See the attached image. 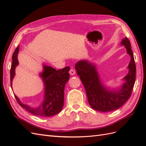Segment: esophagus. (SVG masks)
<instances>
[{
    "instance_id": "34e87169",
    "label": "esophagus",
    "mask_w": 146,
    "mask_h": 146,
    "mask_svg": "<svg viewBox=\"0 0 146 146\" xmlns=\"http://www.w3.org/2000/svg\"><path fill=\"white\" fill-rule=\"evenodd\" d=\"M69 74L70 75H72V76H73V75H74L75 74H76V70H75V69H74L73 68L70 69V70H69Z\"/></svg>"
}]
</instances>
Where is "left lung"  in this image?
I'll return each mask as SVG.
<instances>
[{
    "label": "left lung",
    "instance_id": "8db88e82",
    "mask_svg": "<svg viewBox=\"0 0 146 146\" xmlns=\"http://www.w3.org/2000/svg\"><path fill=\"white\" fill-rule=\"evenodd\" d=\"M121 44L125 46L131 60L128 66L129 73L123 78L125 82L118 91H109L103 85L94 64L87 60L79 61L76 64L77 73L85 88L88 102L91 108L97 111L107 112L115 110L131 96L135 82L136 65L129 39L123 38Z\"/></svg>",
    "mask_w": 146,
    "mask_h": 146
}]
</instances>
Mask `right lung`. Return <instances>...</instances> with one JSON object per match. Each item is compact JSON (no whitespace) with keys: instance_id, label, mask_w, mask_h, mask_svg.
<instances>
[{"instance_id":"right-lung-1","label":"right lung","mask_w":146,"mask_h":146,"mask_svg":"<svg viewBox=\"0 0 146 146\" xmlns=\"http://www.w3.org/2000/svg\"><path fill=\"white\" fill-rule=\"evenodd\" d=\"M19 46L17 47L12 55V64L10 69V82L12 87V80L15 75V68L18 65L17 54ZM70 68L67 66L63 69L56 70L50 66L44 65V70L40 74L45 87L44 101L37 108H33L24 104L15 94V97L21 107L29 113L39 116H51L60 113L64 105V91L66 83L69 80Z\"/></svg>"}]
</instances>
